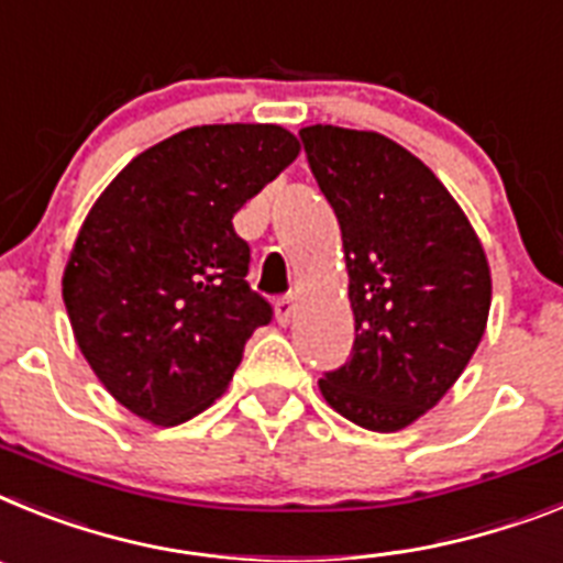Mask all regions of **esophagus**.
I'll return each instance as SVG.
<instances>
[{
  "mask_svg": "<svg viewBox=\"0 0 563 563\" xmlns=\"http://www.w3.org/2000/svg\"><path fill=\"white\" fill-rule=\"evenodd\" d=\"M295 314H297L295 297H280V300L275 302V317L280 325H288V322L295 320Z\"/></svg>",
  "mask_w": 563,
  "mask_h": 563,
  "instance_id": "obj_1",
  "label": "esophagus"
}]
</instances>
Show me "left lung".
<instances>
[{"label": "left lung", "instance_id": "1", "mask_svg": "<svg viewBox=\"0 0 563 563\" xmlns=\"http://www.w3.org/2000/svg\"><path fill=\"white\" fill-rule=\"evenodd\" d=\"M349 268L354 351L320 379L349 422L394 433L453 388L490 314V263L442 180L374 130L302 126Z\"/></svg>", "mask_w": 563, "mask_h": 563}]
</instances>
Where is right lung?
<instances>
[{
  "label": "right lung",
  "mask_w": 563,
  "mask_h": 563,
  "mask_svg": "<svg viewBox=\"0 0 563 563\" xmlns=\"http://www.w3.org/2000/svg\"><path fill=\"white\" fill-rule=\"evenodd\" d=\"M300 155L280 124H203L135 155L78 229L62 297L78 351L115 402L173 428L232 383L272 320L238 209Z\"/></svg>",
  "instance_id": "add662e5"
}]
</instances>
